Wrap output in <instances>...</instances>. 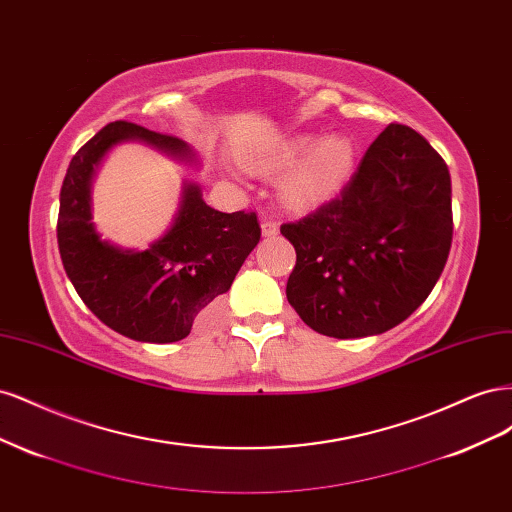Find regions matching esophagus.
<instances>
[{
	"mask_svg": "<svg viewBox=\"0 0 512 512\" xmlns=\"http://www.w3.org/2000/svg\"><path fill=\"white\" fill-rule=\"evenodd\" d=\"M260 228H262V235H265V237H275L277 232H280V226H277V222H275V220H271V218H265V220H262Z\"/></svg>",
	"mask_w": 512,
	"mask_h": 512,
	"instance_id": "obj_1",
	"label": "esophagus"
}]
</instances>
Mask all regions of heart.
I'll return each mask as SVG.
<instances>
[{"label": "heart", "mask_w": 512, "mask_h": 512, "mask_svg": "<svg viewBox=\"0 0 512 512\" xmlns=\"http://www.w3.org/2000/svg\"><path fill=\"white\" fill-rule=\"evenodd\" d=\"M294 161L298 164L288 170L282 181L286 203L301 209L316 207L342 190L352 170L354 149L344 136L316 141L314 136L299 134L277 147L265 164L280 168Z\"/></svg>", "instance_id": "1"}]
</instances>
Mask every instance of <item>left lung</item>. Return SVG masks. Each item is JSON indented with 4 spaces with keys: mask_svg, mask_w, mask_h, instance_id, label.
<instances>
[{
    "mask_svg": "<svg viewBox=\"0 0 512 512\" xmlns=\"http://www.w3.org/2000/svg\"><path fill=\"white\" fill-rule=\"evenodd\" d=\"M280 230L297 252L286 297L307 327L337 339L384 333L429 297L451 252L448 166L391 123L339 196Z\"/></svg>",
    "mask_w": 512,
    "mask_h": 512,
    "instance_id": "8db88e82",
    "label": "left lung"
}]
</instances>
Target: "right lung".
<instances>
[{"mask_svg": "<svg viewBox=\"0 0 512 512\" xmlns=\"http://www.w3.org/2000/svg\"><path fill=\"white\" fill-rule=\"evenodd\" d=\"M130 138L192 160L190 147L173 134L108 123L68 166L59 194V254L74 290L106 327L136 342L170 344L188 337L200 314L228 292L260 241V224L256 211L211 209L198 185L188 183L175 224L149 250L123 252L102 241L91 224V177L104 153Z\"/></svg>", "mask_w": 512, "mask_h": 512, "instance_id": "obj_1", "label": "right lung"}]
</instances>
